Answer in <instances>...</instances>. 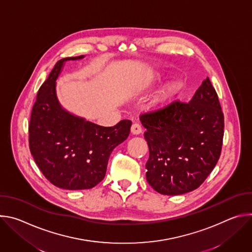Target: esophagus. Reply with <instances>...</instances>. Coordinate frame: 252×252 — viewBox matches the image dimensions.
<instances>
[{
  "instance_id": "1",
  "label": "esophagus",
  "mask_w": 252,
  "mask_h": 252,
  "mask_svg": "<svg viewBox=\"0 0 252 252\" xmlns=\"http://www.w3.org/2000/svg\"><path fill=\"white\" fill-rule=\"evenodd\" d=\"M141 130H142V128H141V126H140V125L139 124H133L132 126H131V128H130V131H131V133L132 134H139L140 132H141Z\"/></svg>"
}]
</instances>
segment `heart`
<instances>
[{"label":"heart","instance_id":"obj_1","mask_svg":"<svg viewBox=\"0 0 252 252\" xmlns=\"http://www.w3.org/2000/svg\"><path fill=\"white\" fill-rule=\"evenodd\" d=\"M160 79L159 74H156L153 76V80L151 82H158ZM183 88V81L179 78H175L168 82L152 99L151 105L154 110L159 111L164 109L170 102L174 99L178 92Z\"/></svg>","mask_w":252,"mask_h":252}]
</instances>
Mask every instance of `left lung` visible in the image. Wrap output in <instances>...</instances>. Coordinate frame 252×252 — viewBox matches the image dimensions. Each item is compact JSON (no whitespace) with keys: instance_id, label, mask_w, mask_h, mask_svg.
Segmentation results:
<instances>
[{"instance_id":"obj_1","label":"left lung","mask_w":252,"mask_h":252,"mask_svg":"<svg viewBox=\"0 0 252 252\" xmlns=\"http://www.w3.org/2000/svg\"><path fill=\"white\" fill-rule=\"evenodd\" d=\"M139 120L147 129L150 186L166 195L196 189L218 163L223 138V113L209 79L189 102L173 101Z\"/></svg>"}]
</instances>
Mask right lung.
I'll use <instances>...</instances> for the list:
<instances>
[{
    "mask_svg": "<svg viewBox=\"0 0 252 252\" xmlns=\"http://www.w3.org/2000/svg\"><path fill=\"white\" fill-rule=\"evenodd\" d=\"M60 60L40 88L29 126L31 154L48 181L68 189H89L100 183L114 149L125 141L131 122L100 126L64 110L57 96V83L67 61Z\"/></svg>",
    "mask_w": 252,
    "mask_h": 252,
    "instance_id": "obj_1",
    "label": "right lung"
}]
</instances>
